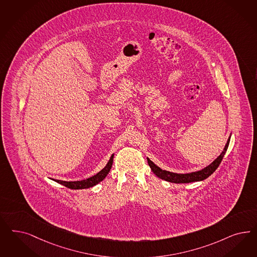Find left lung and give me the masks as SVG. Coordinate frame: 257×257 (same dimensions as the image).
Returning <instances> with one entry per match:
<instances>
[{"mask_svg": "<svg viewBox=\"0 0 257 257\" xmlns=\"http://www.w3.org/2000/svg\"><path fill=\"white\" fill-rule=\"evenodd\" d=\"M230 138H231V136L229 137L228 141L226 143L225 148H224L223 151L221 152V154L216 158L212 164H210L209 166L204 167L203 169L196 171V172H191V173H186V174H178V173H173V172L163 170L162 168H160L159 166H156L152 161H150L149 158H147L148 163H149L152 172L156 175L158 178H160L162 180H165L166 182H174V183H189V182H200V181H203V180L207 179L209 176L213 174L215 172V169L220 165L224 155H225V153L228 149V147H229Z\"/></svg>", "mask_w": 257, "mask_h": 257, "instance_id": "left-lung-1", "label": "left lung"}]
</instances>
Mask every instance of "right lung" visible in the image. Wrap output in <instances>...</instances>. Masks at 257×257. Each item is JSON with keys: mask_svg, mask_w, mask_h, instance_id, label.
Instances as JSON below:
<instances>
[{"mask_svg": "<svg viewBox=\"0 0 257 257\" xmlns=\"http://www.w3.org/2000/svg\"><path fill=\"white\" fill-rule=\"evenodd\" d=\"M113 156H114V154H112L110 156L106 166L101 171H99L97 174L92 176L91 178H88V179L82 180V181H76V182H64V181H59V180H56V182L66 186L70 189H86V188L92 187V186L98 184L100 182H102L107 177V175L108 174V172H109V170L112 166Z\"/></svg>", "mask_w": 257, "mask_h": 257, "instance_id": "1", "label": "right lung"}]
</instances>
